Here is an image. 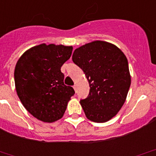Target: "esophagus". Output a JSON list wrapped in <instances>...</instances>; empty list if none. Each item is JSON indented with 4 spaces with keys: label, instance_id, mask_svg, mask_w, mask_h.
<instances>
[{
    "label": "esophagus",
    "instance_id": "obj_1",
    "mask_svg": "<svg viewBox=\"0 0 156 156\" xmlns=\"http://www.w3.org/2000/svg\"><path fill=\"white\" fill-rule=\"evenodd\" d=\"M73 88H74V90H75V92H76V91H77V85H74Z\"/></svg>",
    "mask_w": 156,
    "mask_h": 156
}]
</instances>
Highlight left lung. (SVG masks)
Returning a JSON list of instances; mask_svg holds the SVG:
<instances>
[{
  "instance_id": "obj_1",
  "label": "left lung",
  "mask_w": 156,
  "mask_h": 156,
  "mask_svg": "<svg viewBox=\"0 0 156 156\" xmlns=\"http://www.w3.org/2000/svg\"><path fill=\"white\" fill-rule=\"evenodd\" d=\"M72 61L84 71L90 89L80 100L89 120L103 123L116 115L130 86L128 62L115 45L96 41L75 49Z\"/></svg>"
}]
</instances>
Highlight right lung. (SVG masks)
Masks as SVG:
<instances>
[{
    "instance_id": "1",
    "label": "right lung",
    "mask_w": 156,
    "mask_h": 156,
    "mask_svg": "<svg viewBox=\"0 0 156 156\" xmlns=\"http://www.w3.org/2000/svg\"><path fill=\"white\" fill-rule=\"evenodd\" d=\"M72 49L42 44L25 52L16 65L17 95L26 110L38 120L51 123L60 119L75 94L73 88L64 84L60 70Z\"/></svg>"
}]
</instances>
